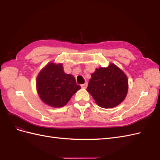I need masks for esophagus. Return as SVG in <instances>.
Segmentation results:
<instances>
[{
	"mask_svg": "<svg viewBox=\"0 0 160 160\" xmlns=\"http://www.w3.org/2000/svg\"><path fill=\"white\" fill-rule=\"evenodd\" d=\"M87 85H88V83L87 82H85L84 84H81V87L82 88H86L87 87Z\"/></svg>",
	"mask_w": 160,
	"mask_h": 160,
	"instance_id": "esophagus-1",
	"label": "esophagus"
}]
</instances>
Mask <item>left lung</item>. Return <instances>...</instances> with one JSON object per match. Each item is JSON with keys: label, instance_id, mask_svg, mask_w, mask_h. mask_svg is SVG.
Instances as JSON below:
<instances>
[{"label": "left lung", "instance_id": "left-lung-1", "mask_svg": "<svg viewBox=\"0 0 160 160\" xmlns=\"http://www.w3.org/2000/svg\"><path fill=\"white\" fill-rule=\"evenodd\" d=\"M87 91L102 108H113L123 101L128 90L125 74L114 64L99 68L91 74Z\"/></svg>", "mask_w": 160, "mask_h": 160}]
</instances>
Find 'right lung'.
Masks as SVG:
<instances>
[{"mask_svg":"<svg viewBox=\"0 0 160 160\" xmlns=\"http://www.w3.org/2000/svg\"><path fill=\"white\" fill-rule=\"evenodd\" d=\"M36 85L42 101L55 108L67 104L72 95L81 88L77 84L75 78L64 72L62 64L52 62L40 72Z\"/></svg>","mask_w":160,"mask_h":160,"instance_id":"obj_1","label":"right lung"}]
</instances>
